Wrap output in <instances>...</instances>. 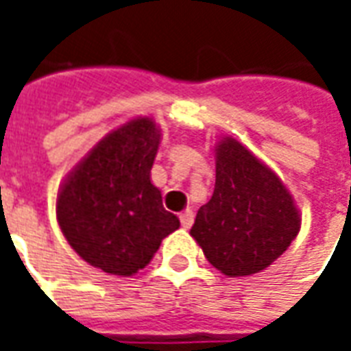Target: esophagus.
I'll list each match as a JSON object with an SVG mask.
<instances>
[{"label": "esophagus", "mask_w": 351, "mask_h": 351, "mask_svg": "<svg viewBox=\"0 0 351 351\" xmlns=\"http://www.w3.org/2000/svg\"><path fill=\"white\" fill-rule=\"evenodd\" d=\"M180 223H182L184 229H190L191 223H193V213L190 208H186L182 214H180Z\"/></svg>", "instance_id": "esophagus-1"}]
</instances>
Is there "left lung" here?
<instances>
[{"label":"left lung","instance_id":"left-lung-1","mask_svg":"<svg viewBox=\"0 0 351 351\" xmlns=\"http://www.w3.org/2000/svg\"><path fill=\"white\" fill-rule=\"evenodd\" d=\"M299 228L301 214L274 171L237 138H221L213 197L190 231L208 263L231 278L263 271L289 248Z\"/></svg>","mask_w":351,"mask_h":351}]
</instances>
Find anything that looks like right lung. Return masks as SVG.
I'll return each mask as SVG.
<instances>
[{"mask_svg": "<svg viewBox=\"0 0 351 351\" xmlns=\"http://www.w3.org/2000/svg\"><path fill=\"white\" fill-rule=\"evenodd\" d=\"M161 133L152 118H135L108 133L60 188L58 223L92 267L131 276L150 263L161 241L180 228L150 182Z\"/></svg>", "mask_w": 351, "mask_h": 351, "instance_id": "right-lung-1", "label": "right lung"}]
</instances>
